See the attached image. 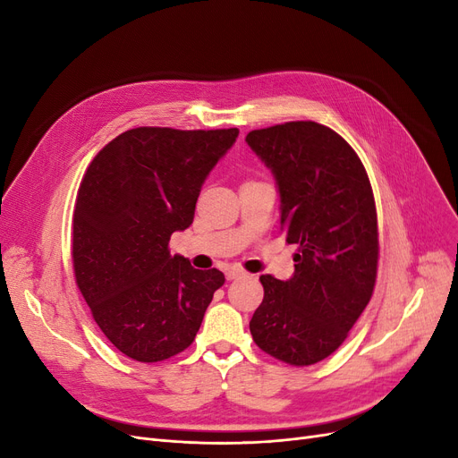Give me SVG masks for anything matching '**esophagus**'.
Listing matches in <instances>:
<instances>
[{"instance_id": "1", "label": "esophagus", "mask_w": 458, "mask_h": 458, "mask_svg": "<svg viewBox=\"0 0 458 458\" xmlns=\"http://www.w3.org/2000/svg\"><path fill=\"white\" fill-rule=\"evenodd\" d=\"M245 273L242 271V269H237V267H232V269H228L226 271V280H235V278H242Z\"/></svg>"}]
</instances>
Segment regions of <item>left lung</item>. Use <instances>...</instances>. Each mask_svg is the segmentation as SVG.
Instances as JSON below:
<instances>
[{"label":"left lung","mask_w":458,"mask_h":458,"mask_svg":"<svg viewBox=\"0 0 458 458\" xmlns=\"http://www.w3.org/2000/svg\"><path fill=\"white\" fill-rule=\"evenodd\" d=\"M280 192L285 242L297 245L290 280L261 275L250 319L256 345L290 366L338 349L368 306L378 266V228L366 168L334 130L299 120L245 139Z\"/></svg>","instance_id":"obj_1"}]
</instances>
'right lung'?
<instances>
[{"label":"right lung","mask_w":458,"mask_h":458,"mask_svg":"<svg viewBox=\"0 0 458 458\" xmlns=\"http://www.w3.org/2000/svg\"><path fill=\"white\" fill-rule=\"evenodd\" d=\"M237 135V128L128 130L81 180L72 223L76 284L106 338L137 362L185 351L225 284L221 271L173 256L168 242L191 226L202 183Z\"/></svg>","instance_id":"right-lung-1"}]
</instances>
